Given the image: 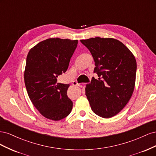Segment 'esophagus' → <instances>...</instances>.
I'll use <instances>...</instances> for the list:
<instances>
[{"instance_id": "esophagus-1", "label": "esophagus", "mask_w": 156, "mask_h": 156, "mask_svg": "<svg viewBox=\"0 0 156 156\" xmlns=\"http://www.w3.org/2000/svg\"><path fill=\"white\" fill-rule=\"evenodd\" d=\"M72 84H73V86H80V85H81V84H80V83H78L76 81H73Z\"/></svg>"}]
</instances>
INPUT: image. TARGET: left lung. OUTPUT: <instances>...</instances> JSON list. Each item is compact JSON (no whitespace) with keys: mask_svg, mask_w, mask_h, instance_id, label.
Segmentation results:
<instances>
[{"mask_svg":"<svg viewBox=\"0 0 156 156\" xmlns=\"http://www.w3.org/2000/svg\"><path fill=\"white\" fill-rule=\"evenodd\" d=\"M78 40L49 38L28 53L24 79L33 105L47 119L58 121L68 116L73 103L67 96L69 84L57 82L66 72Z\"/></svg>","mask_w":156,"mask_h":156,"instance_id":"1","label":"left lung"}]
</instances>
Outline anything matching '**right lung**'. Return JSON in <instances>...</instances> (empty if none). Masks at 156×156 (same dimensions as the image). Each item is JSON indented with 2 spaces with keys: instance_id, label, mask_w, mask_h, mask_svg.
<instances>
[{
  "instance_id": "obj_1",
  "label": "right lung",
  "mask_w": 156,
  "mask_h": 156,
  "mask_svg": "<svg viewBox=\"0 0 156 156\" xmlns=\"http://www.w3.org/2000/svg\"><path fill=\"white\" fill-rule=\"evenodd\" d=\"M93 56L94 72L100 77L87 84L86 96L92 110L103 118L116 115L133 94L136 62L134 55L114 38L92 37L81 40Z\"/></svg>"
}]
</instances>
